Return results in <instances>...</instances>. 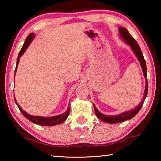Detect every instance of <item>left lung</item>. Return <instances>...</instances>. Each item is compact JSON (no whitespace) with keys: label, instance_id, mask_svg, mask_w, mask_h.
I'll list each match as a JSON object with an SVG mask.
<instances>
[{"label":"left lung","instance_id":"8db88e82","mask_svg":"<svg viewBox=\"0 0 161 161\" xmlns=\"http://www.w3.org/2000/svg\"><path fill=\"white\" fill-rule=\"evenodd\" d=\"M119 31L120 36H121V37L122 38V40H124V42L126 43L128 45L130 46V48H131V50L133 52V53L135 54L136 58H137L138 60L140 62V64L143 70L144 77H145V80H146V87H145V92H144L143 99L141 100V102H140L139 104H138V107L133 108L131 110L125 111V112L120 114L119 115L109 116V115H105V114H103L98 111L97 107H95V105L94 104L95 114H96L97 116L99 119L102 120V121L106 122V123H108V124L121 123V122L127 121V120H129L130 119H132L133 117H134L136 114L138 113V111H140L141 107H142V106L144 103V101H145L146 98L147 94H148V80H147L146 64L139 45H138L137 42H136L134 38L130 35L129 31H128L126 28H123V27H119Z\"/></svg>","mask_w":161,"mask_h":161}]
</instances>
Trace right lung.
Here are the masks:
<instances>
[{"mask_svg": "<svg viewBox=\"0 0 161 161\" xmlns=\"http://www.w3.org/2000/svg\"><path fill=\"white\" fill-rule=\"evenodd\" d=\"M34 37H35V34H33V33H31L28 37H27L25 41V42H24L23 47L21 48L20 53H19V54H18V59H17V63H16V67H15V76L16 71H17V68L18 66L19 60H20V58L24 54V53H25L27 49H28V46L31 45V43L32 41V40H33ZM14 79H15V77H14ZM14 99H15V102L16 103V104H17L18 108L21 111V113L23 114V116H25V118L28 119V120H30L31 122H32V123L36 124L38 125H41V126H54V125L60 124L62 123H63L65 120L67 119V116H69V104L67 111L62 114H60V115L55 116H51V117L32 116V115H30V114H27L25 111L23 110V108H22L20 106H19L17 102H16L15 97H14Z\"/></svg>", "mask_w": 161, "mask_h": 161, "instance_id": "obj_1", "label": "right lung"}]
</instances>
